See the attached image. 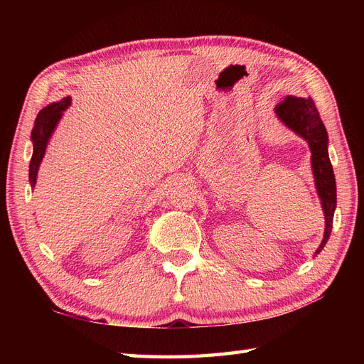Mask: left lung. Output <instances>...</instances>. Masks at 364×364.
I'll return each mask as SVG.
<instances>
[{
    "label": "left lung",
    "instance_id": "obj_1",
    "mask_svg": "<svg viewBox=\"0 0 364 364\" xmlns=\"http://www.w3.org/2000/svg\"><path fill=\"white\" fill-rule=\"evenodd\" d=\"M277 115L281 118L285 126L294 130L297 135L306 139L308 146L311 149V164L313 173L316 178V186L318 197L322 200L323 213H325V235L321 246L316 253L321 252L326 241L331 235L334 209L337 203L336 194V179L331 161L328 156V135L326 129L318 115L317 107L313 98H299V97H285L284 100L274 107Z\"/></svg>",
    "mask_w": 364,
    "mask_h": 364
}]
</instances>
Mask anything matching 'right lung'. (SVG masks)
I'll list each match as a JSON object with an SVG mask.
<instances>
[{"mask_svg": "<svg viewBox=\"0 0 364 364\" xmlns=\"http://www.w3.org/2000/svg\"><path fill=\"white\" fill-rule=\"evenodd\" d=\"M70 105H71V98L65 97L60 102L51 103L47 107H43L35 119V126H33V130H31L33 156L30 161V170H28V178H30L31 186H35V183H36L39 165H41L43 155H46V149H47L48 139L53 134V130L58 126L59 119L62 117V112Z\"/></svg>", "mask_w": 364, "mask_h": 364, "instance_id": "right-lung-1", "label": "right lung"}]
</instances>
